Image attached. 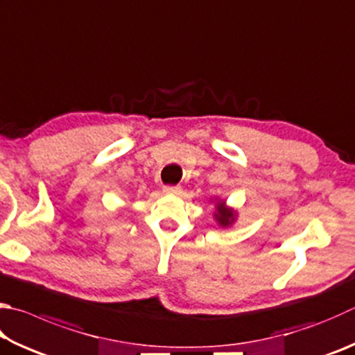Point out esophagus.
<instances>
[{"label": "esophagus", "mask_w": 355, "mask_h": 355, "mask_svg": "<svg viewBox=\"0 0 355 355\" xmlns=\"http://www.w3.org/2000/svg\"><path fill=\"white\" fill-rule=\"evenodd\" d=\"M163 192L169 196H180L182 194V188H180V186H164Z\"/></svg>", "instance_id": "esophagus-1"}]
</instances>
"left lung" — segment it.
Here are the masks:
<instances>
[{"label": "left lung", "mask_w": 355, "mask_h": 355, "mask_svg": "<svg viewBox=\"0 0 355 355\" xmlns=\"http://www.w3.org/2000/svg\"><path fill=\"white\" fill-rule=\"evenodd\" d=\"M211 202H214L216 222L220 225L222 228H228L237 220V211L234 208H231V206H228L223 198L216 197L214 200H211Z\"/></svg>", "instance_id": "obj_1"}]
</instances>
